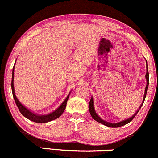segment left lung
<instances>
[{
	"label": "left lung",
	"mask_w": 158,
	"mask_h": 158,
	"mask_svg": "<svg viewBox=\"0 0 158 158\" xmlns=\"http://www.w3.org/2000/svg\"><path fill=\"white\" fill-rule=\"evenodd\" d=\"M146 65H147V61H146ZM146 75H145V78H146V81H147V84H146V87H145V94H144V98H143V103H142V105L139 106V110L141 109L142 106H143L144 101H145V97H146V93H147V90H148V84H149V75H148V66H147V69H146ZM88 109H89V111H90V113H91V117L93 118L94 119L95 121H97L99 123H101V124H104V125L107 126V127H121V126L123 125H125V124H128L129 122H131V121L133 120V118L135 117V116L136 115V114L138 113V112L139 111V110H138L136 111V113L133 115L132 117H131L130 118L128 119H126V120H124V121H121L120 122H118V123H109V122H106V121L102 120L101 118H100L99 116L97 115V113L95 112V110H94V102H93V98H91V100H90L89 102V105H88Z\"/></svg>",
	"instance_id": "left-lung-1"
}]
</instances>
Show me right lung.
<instances>
[{
  "mask_svg": "<svg viewBox=\"0 0 158 158\" xmlns=\"http://www.w3.org/2000/svg\"><path fill=\"white\" fill-rule=\"evenodd\" d=\"M13 79H14V67H13V75H12V82H11L12 92H13V98H14L15 100V104H16L17 106H18L20 112L22 114V115L25 116V117L27 118V119L34 121V122L46 123V122H48V121H52V120H55V119L58 118H59L60 116L62 115V113L64 112L66 105H67V102L69 98V95H70V94H69L68 96L67 97V98L65 99L64 101L62 103V104L60 105L56 110L54 111V112H52V113L48 114V115H37V114H34L33 113V112H31L30 110H27L26 107L24 106L20 103L19 100L17 99L16 96H15V91H14V85H13Z\"/></svg>",
  "mask_w": 158,
  "mask_h": 158,
  "instance_id": "add662e5",
  "label": "right lung"
}]
</instances>
